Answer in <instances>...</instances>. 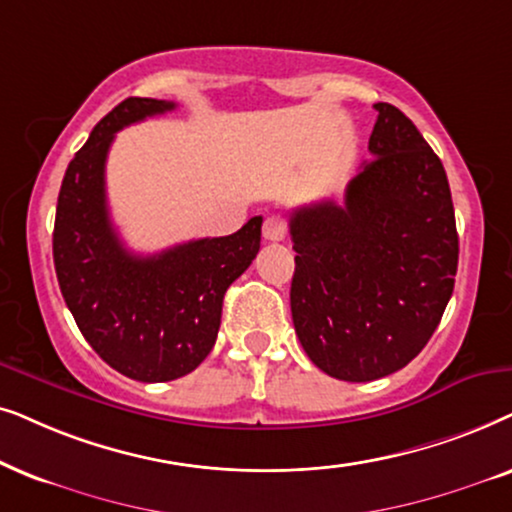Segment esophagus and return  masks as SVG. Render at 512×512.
<instances>
[{
    "label": "esophagus",
    "mask_w": 512,
    "mask_h": 512,
    "mask_svg": "<svg viewBox=\"0 0 512 512\" xmlns=\"http://www.w3.org/2000/svg\"><path fill=\"white\" fill-rule=\"evenodd\" d=\"M262 231H264V238H267V241L278 243V241H283L285 234H288V222H285L281 215H271L264 220Z\"/></svg>",
    "instance_id": "esophagus-1"
}]
</instances>
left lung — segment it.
<instances>
[{"instance_id": "8db88e82", "label": "left lung", "mask_w": 512, "mask_h": 512, "mask_svg": "<svg viewBox=\"0 0 512 512\" xmlns=\"http://www.w3.org/2000/svg\"><path fill=\"white\" fill-rule=\"evenodd\" d=\"M374 109V159L344 206L318 201L290 215L292 323L311 363L344 381L388 377L419 356L459 264L442 161L398 107Z\"/></svg>"}]
</instances>
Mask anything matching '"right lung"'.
I'll use <instances>...</instances> for the list:
<instances>
[{
    "mask_svg": "<svg viewBox=\"0 0 512 512\" xmlns=\"http://www.w3.org/2000/svg\"><path fill=\"white\" fill-rule=\"evenodd\" d=\"M175 109L126 98L74 154L58 194L53 264L81 335L128 379L159 384L196 370L213 351L224 292L260 252L262 217L236 234L135 255L109 220L105 161L124 126Z\"/></svg>",
    "mask_w": 512,
    "mask_h": 512,
    "instance_id": "obj_1",
    "label": "right lung"
}]
</instances>
